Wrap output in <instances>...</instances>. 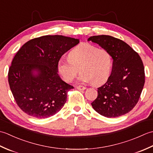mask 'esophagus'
<instances>
[{"instance_id": "34e87169", "label": "esophagus", "mask_w": 153, "mask_h": 153, "mask_svg": "<svg viewBox=\"0 0 153 153\" xmlns=\"http://www.w3.org/2000/svg\"><path fill=\"white\" fill-rule=\"evenodd\" d=\"M77 89L78 90H80V91H83V90H85L86 89V87L85 86H83V85H78V86H77Z\"/></svg>"}]
</instances>
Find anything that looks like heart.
Segmentation results:
<instances>
[{
  "label": "heart",
  "instance_id": "obj_1",
  "mask_svg": "<svg viewBox=\"0 0 153 153\" xmlns=\"http://www.w3.org/2000/svg\"><path fill=\"white\" fill-rule=\"evenodd\" d=\"M112 66V57L108 51L89 43H83L70 52L68 59L61 58L58 61V70L66 82H72L80 70V82L99 85L108 79Z\"/></svg>",
  "mask_w": 153,
  "mask_h": 153
}]
</instances>
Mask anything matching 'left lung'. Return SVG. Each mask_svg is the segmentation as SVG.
I'll use <instances>...</instances> for the list:
<instances>
[{
  "instance_id": "obj_1",
  "label": "left lung",
  "mask_w": 153,
  "mask_h": 153,
  "mask_svg": "<svg viewBox=\"0 0 153 153\" xmlns=\"http://www.w3.org/2000/svg\"><path fill=\"white\" fill-rule=\"evenodd\" d=\"M88 41L108 51L113 59L112 73L98 88L93 108L107 118L126 114L137 105L143 89L145 69L140 56L124 41L110 35L93 36Z\"/></svg>"
}]
</instances>
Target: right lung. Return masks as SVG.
<instances>
[{
	"label": "right lung",
	"instance_id": "right-lung-1",
	"mask_svg": "<svg viewBox=\"0 0 153 153\" xmlns=\"http://www.w3.org/2000/svg\"><path fill=\"white\" fill-rule=\"evenodd\" d=\"M79 43L62 35H45L19 48L8 70L10 88L18 106L34 118H47L59 112L74 87L60 79L58 63L62 56ZM38 71L34 76L33 71Z\"/></svg>",
	"mask_w": 153,
	"mask_h": 153
}]
</instances>
